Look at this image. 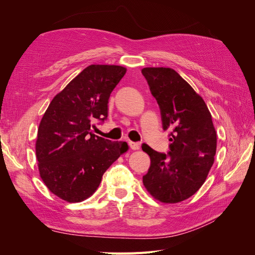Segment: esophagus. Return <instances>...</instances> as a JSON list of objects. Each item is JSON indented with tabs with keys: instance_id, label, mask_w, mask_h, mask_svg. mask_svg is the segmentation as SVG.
<instances>
[{
	"instance_id": "obj_1",
	"label": "esophagus",
	"mask_w": 255,
	"mask_h": 255,
	"mask_svg": "<svg viewBox=\"0 0 255 255\" xmlns=\"http://www.w3.org/2000/svg\"><path fill=\"white\" fill-rule=\"evenodd\" d=\"M128 144H129V146H130V149L134 150V151H136V150H139V148H140V145H139V143H138V142L129 141V142H128Z\"/></svg>"
}]
</instances>
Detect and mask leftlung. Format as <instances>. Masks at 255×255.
Instances as JSON below:
<instances>
[{
    "instance_id": "8db88e82",
    "label": "left lung",
    "mask_w": 255,
    "mask_h": 255,
    "mask_svg": "<svg viewBox=\"0 0 255 255\" xmlns=\"http://www.w3.org/2000/svg\"><path fill=\"white\" fill-rule=\"evenodd\" d=\"M141 72L172 141L167 155L142 144L151 159L142 182L157 201L181 202L200 189L214 164L217 134L212 115L202 97L173 69L146 67Z\"/></svg>"
}]
</instances>
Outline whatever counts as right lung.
<instances>
[{
  "instance_id": "add662e5",
  "label": "right lung",
  "mask_w": 255,
  "mask_h": 255,
  "mask_svg": "<svg viewBox=\"0 0 255 255\" xmlns=\"http://www.w3.org/2000/svg\"><path fill=\"white\" fill-rule=\"evenodd\" d=\"M127 68L90 65L53 98L38 128L36 157L45 186L64 201L82 202L95 194L104 172L128 150L91 133L107 118V104Z\"/></svg>"
}]
</instances>
